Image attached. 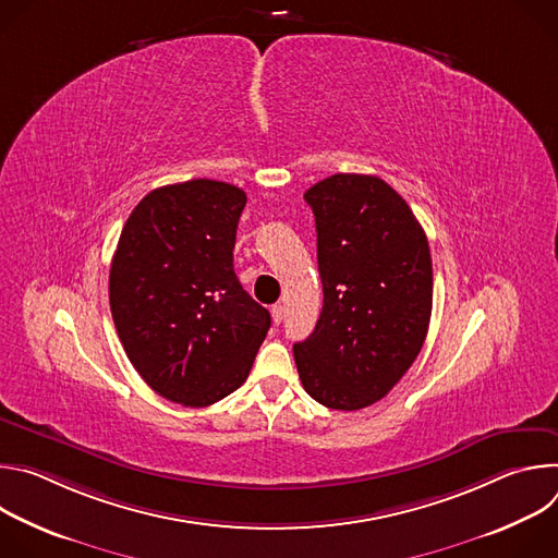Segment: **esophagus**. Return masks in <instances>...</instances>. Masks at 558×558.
<instances>
[{"instance_id": "obj_1", "label": "esophagus", "mask_w": 558, "mask_h": 558, "mask_svg": "<svg viewBox=\"0 0 558 558\" xmlns=\"http://www.w3.org/2000/svg\"><path fill=\"white\" fill-rule=\"evenodd\" d=\"M271 317H274L276 325H280L282 317H284V306H282V304H274V306H271Z\"/></svg>"}]
</instances>
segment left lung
I'll return each instance as SVG.
<instances>
[{"instance_id":"8db88e82","label":"left lung","mask_w":558,"mask_h":558,"mask_svg":"<svg viewBox=\"0 0 558 558\" xmlns=\"http://www.w3.org/2000/svg\"><path fill=\"white\" fill-rule=\"evenodd\" d=\"M317 231L325 304L293 344L304 390L333 411H360L402 379L433 311L428 238L409 203L366 174H333L304 192Z\"/></svg>"}]
</instances>
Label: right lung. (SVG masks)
I'll return each mask as SVG.
<instances>
[{
    "instance_id": "1",
    "label": "right lung",
    "mask_w": 558,
    "mask_h": 558,
    "mask_svg": "<svg viewBox=\"0 0 558 558\" xmlns=\"http://www.w3.org/2000/svg\"><path fill=\"white\" fill-rule=\"evenodd\" d=\"M245 203L241 187L194 179L151 190L123 225L112 320L136 373L170 402L203 409L233 392L271 327L233 271Z\"/></svg>"
}]
</instances>
